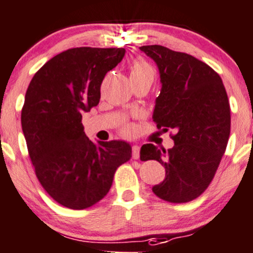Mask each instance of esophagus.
Listing matches in <instances>:
<instances>
[{
    "mask_svg": "<svg viewBox=\"0 0 253 253\" xmlns=\"http://www.w3.org/2000/svg\"><path fill=\"white\" fill-rule=\"evenodd\" d=\"M132 158L138 159L140 158V147L137 145L132 146Z\"/></svg>",
    "mask_w": 253,
    "mask_h": 253,
    "instance_id": "esophagus-1",
    "label": "esophagus"
}]
</instances>
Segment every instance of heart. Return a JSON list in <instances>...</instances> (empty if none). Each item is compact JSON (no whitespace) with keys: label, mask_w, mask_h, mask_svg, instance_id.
Wrapping results in <instances>:
<instances>
[{"label":"heart","mask_w":253,"mask_h":253,"mask_svg":"<svg viewBox=\"0 0 253 253\" xmlns=\"http://www.w3.org/2000/svg\"><path fill=\"white\" fill-rule=\"evenodd\" d=\"M130 75H131V78L142 77V76H153V71H152V67L146 61L136 60L132 62L131 69H130ZM134 131L135 129L132 126H126L122 129V132L126 135V136L131 135Z\"/></svg>","instance_id":"heart-1"}]
</instances>
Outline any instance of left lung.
Returning <instances> with one entry per match:
<instances>
[{"mask_svg":"<svg viewBox=\"0 0 253 253\" xmlns=\"http://www.w3.org/2000/svg\"><path fill=\"white\" fill-rule=\"evenodd\" d=\"M140 49L157 64L159 96L153 122L164 131L172 129V148L165 151L147 143L141 160H158L165 178L152 188L160 199L188 203L205 192L227 148L230 134V106L221 77L205 62L163 45Z\"/></svg>","mask_w":253,"mask_h":253,"instance_id":"8db88e82","label":"left lung"}]
</instances>
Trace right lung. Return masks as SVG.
I'll list each match as a JSON object with an SVG mask.
<instances>
[{"instance_id": "add662e5", "label": "right lung", "mask_w": 253, "mask_h": 253, "mask_svg": "<svg viewBox=\"0 0 253 253\" xmlns=\"http://www.w3.org/2000/svg\"><path fill=\"white\" fill-rule=\"evenodd\" d=\"M124 48L80 47L58 54L35 73L21 110V126L37 178L65 208L83 210L102 199L117 168L131 158L126 141H99L84 134L82 115L100 101L106 73Z\"/></svg>"}]
</instances>
